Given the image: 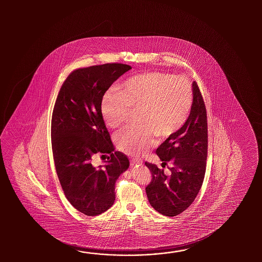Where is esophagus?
Masks as SVG:
<instances>
[{
  "label": "esophagus",
  "mask_w": 262,
  "mask_h": 262,
  "mask_svg": "<svg viewBox=\"0 0 262 262\" xmlns=\"http://www.w3.org/2000/svg\"><path fill=\"white\" fill-rule=\"evenodd\" d=\"M142 164V161L139 159V158H132L131 159V165L134 166V165H141Z\"/></svg>",
  "instance_id": "1"
}]
</instances>
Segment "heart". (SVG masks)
I'll return each mask as SVG.
<instances>
[{"mask_svg": "<svg viewBox=\"0 0 262 262\" xmlns=\"http://www.w3.org/2000/svg\"><path fill=\"white\" fill-rule=\"evenodd\" d=\"M193 105V90L188 79L170 74L146 72L126 79L121 90L107 91L100 111L111 128L128 122L139 112V127L124 129L115 143L126 155H143L156 143V136L167 139L184 126Z\"/></svg>", "mask_w": 262, "mask_h": 262, "instance_id": "b5f03b06", "label": "heart"}]
</instances>
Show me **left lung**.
Returning <instances> with one entry per match:
<instances>
[{"label":"left lung","instance_id":"1","mask_svg":"<svg viewBox=\"0 0 262 262\" xmlns=\"http://www.w3.org/2000/svg\"><path fill=\"white\" fill-rule=\"evenodd\" d=\"M193 105L184 126L167 138L157 149L162 167L167 164L170 175L163 168L146 162L151 181L146 194L151 207L166 216H175L185 211L195 201L205 176L208 127L203 97L195 81L192 84Z\"/></svg>","mask_w":262,"mask_h":262}]
</instances>
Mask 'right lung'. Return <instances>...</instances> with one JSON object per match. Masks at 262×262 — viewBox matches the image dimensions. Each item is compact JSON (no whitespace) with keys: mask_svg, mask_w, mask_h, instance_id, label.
I'll use <instances>...</instances> for the list:
<instances>
[{"mask_svg":"<svg viewBox=\"0 0 262 262\" xmlns=\"http://www.w3.org/2000/svg\"><path fill=\"white\" fill-rule=\"evenodd\" d=\"M132 67L105 63L74 70L61 85L51 118L56 172L72 206L88 216L106 212L115 201V184L129 167L127 156L114 151L101 114L103 96ZM110 156L95 167V154Z\"/></svg>","mask_w":262,"mask_h":262,"instance_id":"right-lung-1","label":"right lung"}]
</instances>
